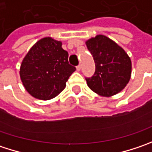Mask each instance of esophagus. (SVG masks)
<instances>
[{
  "mask_svg": "<svg viewBox=\"0 0 152 152\" xmlns=\"http://www.w3.org/2000/svg\"><path fill=\"white\" fill-rule=\"evenodd\" d=\"M76 70H77V71H80V70H81V65H80V64L76 66Z\"/></svg>",
  "mask_w": 152,
  "mask_h": 152,
  "instance_id": "obj_1",
  "label": "esophagus"
}]
</instances>
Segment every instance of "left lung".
I'll return each instance as SVG.
<instances>
[{"instance_id": "1", "label": "left lung", "mask_w": 152, "mask_h": 152, "mask_svg": "<svg viewBox=\"0 0 152 152\" xmlns=\"http://www.w3.org/2000/svg\"><path fill=\"white\" fill-rule=\"evenodd\" d=\"M95 63V71L86 77L94 93L110 97L121 92L129 83L132 64L126 52L108 37L99 35L86 42Z\"/></svg>"}]
</instances>
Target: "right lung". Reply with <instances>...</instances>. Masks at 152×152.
I'll return each mask as SVG.
<instances>
[{"label":"right lung","instance_id":"obj_1","mask_svg":"<svg viewBox=\"0 0 152 152\" xmlns=\"http://www.w3.org/2000/svg\"><path fill=\"white\" fill-rule=\"evenodd\" d=\"M68 56L61 42L51 37L41 39L30 48L20 67L21 81L30 95L48 100L63 91L76 70Z\"/></svg>","mask_w":152,"mask_h":152}]
</instances>
